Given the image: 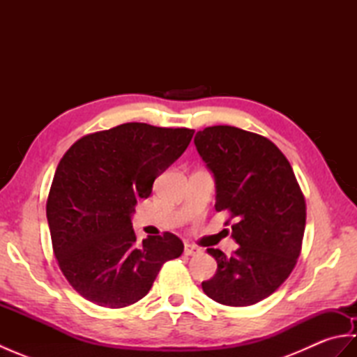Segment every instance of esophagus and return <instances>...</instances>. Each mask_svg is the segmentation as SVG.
I'll return each mask as SVG.
<instances>
[{
	"instance_id": "esophagus-1",
	"label": "esophagus",
	"mask_w": 357,
	"mask_h": 357,
	"mask_svg": "<svg viewBox=\"0 0 357 357\" xmlns=\"http://www.w3.org/2000/svg\"><path fill=\"white\" fill-rule=\"evenodd\" d=\"M201 253V248H198L196 245H192V244H185L184 245V255L185 256H196Z\"/></svg>"
}]
</instances>
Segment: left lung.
Segmentation results:
<instances>
[{"instance_id": "left-lung-1", "label": "left lung", "mask_w": 357, "mask_h": 357, "mask_svg": "<svg viewBox=\"0 0 357 357\" xmlns=\"http://www.w3.org/2000/svg\"><path fill=\"white\" fill-rule=\"evenodd\" d=\"M195 146L215 176V208L234 219L231 238L239 245L231 256L207 248L218 270L202 290L222 305H253L294 268L305 230L304 195L288 159L261 135L213 126L196 133Z\"/></svg>"}]
</instances>
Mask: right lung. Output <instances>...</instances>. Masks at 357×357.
<instances>
[{
	"mask_svg": "<svg viewBox=\"0 0 357 357\" xmlns=\"http://www.w3.org/2000/svg\"><path fill=\"white\" fill-rule=\"evenodd\" d=\"M190 128L127 123L82 136L59 161L47 199L53 253L82 298L107 308L146 296L184 244L173 233L136 241L132 215L184 153Z\"/></svg>",
	"mask_w": 357,
	"mask_h": 357,
	"instance_id": "1",
	"label": "right lung"
}]
</instances>
